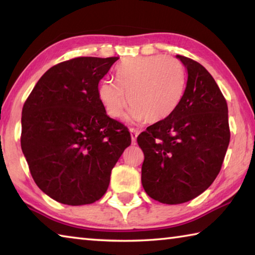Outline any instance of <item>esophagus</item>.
<instances>
[{
  "mask_svg": "<svg viewBox=\"0 0 255 255\" xmlns=\"http://www.w3.org/2000/svg\"><path fill=\"white\" fill-rule=\"evenodd\" d=\"M138 133H139V131L136 130V129H133V128H130V135H131V141H132V144L136 143V139H137Z\"/></svg>",
  "mask_w": 255,
  "mask_h": 255,
  "instance_id": "34e87169",
  "label": "esophagus"
}]
</instances>
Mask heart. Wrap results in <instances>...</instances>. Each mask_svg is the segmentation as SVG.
<instances>
[{
	"mask_svg": "<svg viewBox=\"0 0 255 255\" xmlns=\"http://www.w3.org/2000/svg\"><path fill=\"white\" fill-rule=\"evenodd\" d=\"M116 77L117 82L103 80L98 88L99 99L112 118L120 117L128 102L130 122L161 123L173 114L183 96V66L173 58H129L116 68Z\"/></svg>",
	"mask_w": 255,
	"mask_h": 255,
	"instance_id": "obj_1",
	"label": "heart"
}]
</instances>
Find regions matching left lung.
I'll return each instance as SVG.
<instances>
[{"label":"left lung","mask_w":255,"mask_h":255,"mask_svg":"<svg viewBox=\"0 0 255 255\" xmlns=\"http://www.w3.org/2000/svg\"><path fill=\"white\" fill-rule=\"evenodd\" d=\"M188 71L173 114L137 137L144 153L141 184L154 200L183 204L210 187L230 144L228 109L214 77L196 60L176 55Z\"/></svg>","instance_id":"obj_1"}]
</instances>
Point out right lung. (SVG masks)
I'll return each mask as SVG.
<instances>
[{
  "instance_id": "add662e5",
  "label": "right lung",
  "mask_w": 255,
  "mask_h": 255,
  "mask_svg": "<svg viewBox=\"0 0 255 255\" xmlns=\"http://www.w3.org/2000/svg\"><path fill=\"white\" fill-rule=\"evenodd\" d=\"M118 57H76L50 67L22 108L21 148L34 182L64 205L93 204L131 143L128 128L107 116L99 82Z\"/></svg>"
}]
</instances>
